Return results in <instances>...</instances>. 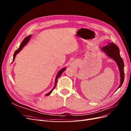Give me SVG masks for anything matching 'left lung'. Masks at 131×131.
<instances>
[{
	"label": "left lung",
	"mask_w": 131,
	"mask_h": 131,
	"mask_svg": "<svg viewBox=\"0 0 131 131\" xmlns=\"http://www.w3.org/2000/svg\"><path fill=\"white\" fill-rule=\"evenodd\" d=\"M102 51L105 53L107 56H109L110 58L116 62V64L118 67V69L120 70V84L118 86V88H120L121 85L123 84V82L124 81L125 78V73H124V63L122 58L120 55V51L117 45L115 44L114 43H109L106 46H103L102 48Z\"/></svg>",
	"instance_id": "obj_1"
}]
</instances>
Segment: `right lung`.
Instances as JSON below:
<instances>
[{
	"instance_id": "right-lung-1",
	"label": "right lung",
	"mask_w": 131,
	"mask_h": 131,
	"mask_svg": "<svg viewBox=\"0 0 131 131\" xmlns=\"http://www.w3.org/2000/svg\"><path fill=\"white\" fill-rule=\"evenodd\" d=\"M31 37V35H29V36H28V37H26L24 39H23V40L22 41L20 46H19V48H18L17 50H16V51H15L14 54L13 61H14L15 60V58L16 56V54H17V53H18L19 52H20V51L23 49V47H24V46L27 44V42L29 41L30 38ZM66 69V68H62L61 70H60L59 71L58 74H57V76H56V79H55V84H54V86L53 87V88L52 89V90H51V91H50V92H49V93H46V94H45V96H49V95H50L51 93H52V91L54 89L55 87H56V84H57V79H58V78H59V77L61 76V74L63 73V72H64V71Z\"/></svg>"
}]
</instances>
